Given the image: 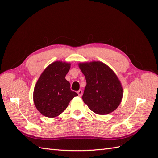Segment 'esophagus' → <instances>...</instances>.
Listing matches in <instances>:
<instances>
[{
	"instance_id": "esophagus-1",
	"label": "esophagus",
	"mask_w": 158,
	"mask_h": 158,
	"mask_svg": "<svg viewBox=\"0 0 158 158\" xmlns=\"http://www.w3.org/2000/svg\"><path fill=\"white\" fill-rule=\"evenodd\" d=\"M77 94H78L79 96H81L82 94H83V91L81 89H79V91H77Z\"/></svg>"
}]
</instances>
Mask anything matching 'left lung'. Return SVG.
I'll return each instance as SVG.
<instances>
[{
    "label": "left lung",
    "instance_id": "left-lung-1",
    "mask_svg": "<svg viewBox=\"0 0 158 158\" xmlns=\"http://www.w3.org/2000/svg\"><path fill=\"white\" fill-rule=\"evenodd\" d=\"M79 68L87 83L82 96L83 102L98 115L115 110L123 96L122 87L115 73L100 62L80 63Z\"/></svg>",
    "mask_w": 158,
    "mask_h": 158
}]
</instances>
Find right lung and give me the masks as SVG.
<instances>
[{"mask_svg": "<svg viewBox=\"0 0 158 158\" xmlns=\"http://www.w3.org/2000/svg\"><path fill=\"white\" fill-rule=\"evenodd\" d=\"M70 64L57 61L49 65L40 76L35 87V105L42 115L55 117L61 114L74 97L78 96L70 90L65 79Z\"/></svg>", "mask_w": 158, "mask_h": 158, "instance_id": "obj_1", "label": "right lung"}]
</instances>
